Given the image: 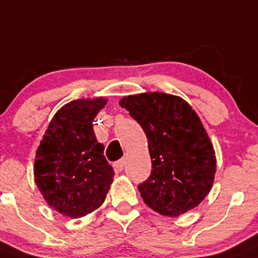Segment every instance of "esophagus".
I'll return each instance as SVG.
<instances>
[{
    "label": "esophagus",
    "instance_id": "obj_1",
    "mask_svg": "<svg viewBox=\"0 0 258 258\" xmlns=\"http://www.w3.org/2000/svg\"><path fill=\"white\" fill-rule=\"evenodd\" d=\"M113 165H115V169H116V170H118V172H121V170L123 169V167H124V161H123V159H120V161L116 162V163L113 164Z\"/></svg>",
    "mask_w": 258,
    "mask_h": 258
}]
</instances>
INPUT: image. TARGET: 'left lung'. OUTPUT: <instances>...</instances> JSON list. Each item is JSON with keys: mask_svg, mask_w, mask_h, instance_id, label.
<instances>
[{"mask_svg": "<svg viewBox=\"0 0 258 258\" xmlns=\"http://www.w3.org/2000/svg\"><path fill=\"white\" fill-rule=\"evenodd\" d=\"M120 105L148 140L152 172L138 185L143 202L170 218L198 207L213 186L216 157L197 112L181 97L158 91L124 96Z\"/></svg>", "mask_w": 258, "mask_h": 258, "instance_id": "obj_1", "label": "left lung"}]
</instances>
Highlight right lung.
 <instances>
[{"instance_id":"add662e5","label":"right lung","mask_w":258,"mask_h":258,"mask_svg":"<svg viewBox=\"0 0 258 258\" xmlns=\"http://www.w3.org/2000/svg\"><path fill=\"white\" fill-rule=\"evenodd\" d=\"M104 97L79 99L59 108L36 152L34 180L50 208L72 219L102 205L113 169L97 142L93 121Z\"/></svg>"}]
</instances>
